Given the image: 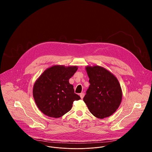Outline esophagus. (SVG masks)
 Wrapping results in <instances>:
<instances>
[{
	"mask_svg": "<svg viewBox=\"0 0 152 152\" xmlns=\"http://www.w3.org/2000/svg\"><path fill=\"white\" fill-rule=\"evenodd\" d=\"M84 95H85V94H84V93H81V94H80V97H81V99H83V97H84Z\"/></svg>",
	"mask_w": 152,
	"mask_h": 152,
	"instance_id": "esophagus-1",
	"label": "esophagus"
}]
</instances>
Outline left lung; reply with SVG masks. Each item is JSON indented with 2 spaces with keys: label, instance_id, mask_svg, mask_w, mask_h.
Here are the masks:
<instances>
[{
  "label": "left lung",
  "instance_id": "1",
  "mask_svg": "<svg viewBox=\"0 0 152 152\" xmlns=\"http://www.w3.org/2000/svg\"><path fill=\"white\" fill-rule=\"evenodd\" d=\"M86 69L90 86L83 100L90 112L97 118L111 116L122 100L123 94L118 80L100 66H87Z\"/></svg>",
  "mask_w": 152,
  "mask_h": 152
}]
</instances>
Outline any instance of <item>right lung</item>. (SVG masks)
<instances>
[{"label": "right lung", "instance_id": "right-lung-1", "mask_svg": "<svg viewBox=\"0 0 152 152\" xmlns=\"http://www.w3.org/2000/svg\"><path fill=\"white\" fill-rule=\"evenodd\" d=\"M77 69V66L54 65L45 70L35 81L33 96L44 115L60 117L71 109L73 101L81 99L69 83Z\"/></svg>", "mask_w": 152, "mask_h": 152}]
</instances>
